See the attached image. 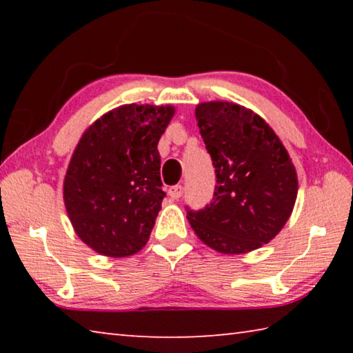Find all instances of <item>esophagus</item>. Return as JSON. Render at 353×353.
Returning a JSON list of instances; mask_svg holds the SVG:
<instances>
[{
    "instance_id": "esophagus-1",
    "label": "esophagus",
    "mask_w": 353,
    "mask_h": 353,
    "mask_svg": "<svg viewBox=\"0 0 353 353\" xmlns=\"http://www.w3.org/2000/svg\"><path fill=\"white\" fill-rule=\"evenodd\" d=\"M168 194L171 199H179L183 194V187L182 185H174V187H171L168 190Z\"/></svg>"
}]
</instances>
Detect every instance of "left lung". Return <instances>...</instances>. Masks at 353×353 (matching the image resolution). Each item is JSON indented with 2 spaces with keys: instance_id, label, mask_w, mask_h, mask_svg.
I'll use <instances>...</instances> for the list:
<instances>
[{
  "instance_id": "8db88e82",
  "label": "left lung",
  "mask_w": 353,
  "mask_h": 353,
  "mask_svg": "<svg viewBox=\"0 0 353 353\" xmlns=\"http://www.w3.org/2000/svg\"><path fill=\"white\" fill-rule=\"evenodd\" d=\"M216 185L210 204L187 208L191 229L221 254H246L276 236L291 216L297 174L288 151L265 119L225 101L196 107Z\"/></svg>"
}]
</instances>
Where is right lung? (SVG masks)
<instances>
[{
	"label": "right lung",
	"mask_w": 353,
	"mask_h": 353,
	"mask_svg": "<svg viewBox=\"0 0 353 353\" xmlns=\"http://www.w3.org/2000/svg\"><path fill=\"white\" fill-rule=\"evenodd\" d=\"M172 105L126 104L81 137L63 181V202L77 236L113 259L146 246L162 208L159 140Z\"/></svg>",
	"instance_id": "right-lung-1"
}]
</instances>
